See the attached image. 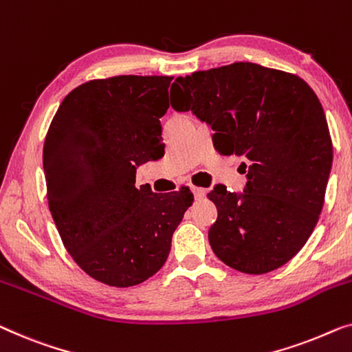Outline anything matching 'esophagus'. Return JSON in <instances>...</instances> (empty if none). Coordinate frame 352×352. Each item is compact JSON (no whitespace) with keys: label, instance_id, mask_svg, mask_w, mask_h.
<instances>
[{"label":"esophagus","instance_id":"1","mask_svg":"<svg viewBox=\"0 0 352 352\" xmlns=\"http://www.w3.org/2000/svg\"><path fill=\"white\" fill-rule=\"evenodd\" d=\"M192 192H193V197H195L197 200H200V198L205 197V193H206L205 188H201V187H192Z\"/></svg>","mask_w":352,"mask_h":352}]
</instances>
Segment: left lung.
I'll return each instance as SVG.
<instances>
[{"label": "left lung", "instance_id": "obj_1", "mask_svg": "<svg viewBox=\"0 0 352 352\" xmlns=\"http://www.w3.org/2000/svg\"><path fill=\"white\" fill-rule=\"evenodd\" d=\"M171 108L214 130L222 155L244 157L243 192L217 184L208 238L228 267L273 272L305 246L322 211L333 147L322 104L298 76L238 62L177 78Z\"/></svg>", "mask_w": 352, "mask_h": 352}]
</instances>
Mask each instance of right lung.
<instances>
[{
	"mask_svg": "<svg viewBox=\"0 0 352 352\" xmlns=\"http://www.w3.org/2000/svg\"><path fill=\"white\" fill-rule=\"evenodd\" d=\"M168 76H116L65 96L44 141L49 210L66 251L96 281L136 286L164 267L193 195L135 187L165 154Z\"/></svg>",
	"mask_w": 352,
	"mask_h": 352,
	"instance_id": "1",
	"label": "right lung"
}]
</instances>
